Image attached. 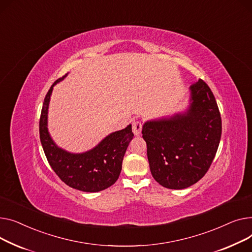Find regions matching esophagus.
<instances>
[{
  "label": "esophagus",
  "mask_w": 252,
  "mask_h": 252,
  "mask_svg": "<svg viewBox=\"0 0 252 252\" xmlns=\"http://www.w3.org/2000/svg\"><path fill=\"white\" fill-rule=\"evenodd\" d=\"M141 129H142V124L140 121L134 120L132 123V131L134 133L135 135H139L141 133Z\"/></svg>",
  "instance_id": "esophagus-1"
}]
</instances>
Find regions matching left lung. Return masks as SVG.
<instances>
[{
  "instance_id": "left-lung-1",
  "label": "left lung",
  "mask_w": 252,
  "mask_h": 252,
  "mask_svg": "<svg viewBox=\"0 0 252 252\" xmlns=\"http://www.w3.org/2000/svg\"><path fill=\"white\" fill-rule=\"evenodd\" d=\"M185 111L144 122L142 137L155 180L169 189L195 184L208 172L221 135V120L209 85L189 87Z\"/></svg>"
}]
</instances>
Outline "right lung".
Here are the masks:
<instances>
[{
    "label": "right lung",
    "mask_w": 252,
    "mask_h": 252,
    "mask_svg": "<svg viewBox=\"0 0 252 252\" xmlns=\"http://www.w3.org/2000/svg\"><path fill=\"white\" fill-rule=\"evenodd\" d=\"M66 76L67 74L56 80L44 97L39 120L40 142L50 166L65 184L84 192H98L119 178L124 155L134 134L129 124L122 130L110 133L84 153L74 154L58 146L48 129L49 105L54 86Z\"/></svg>",
    "instance_id": "obj_1"
}]
</instances>
